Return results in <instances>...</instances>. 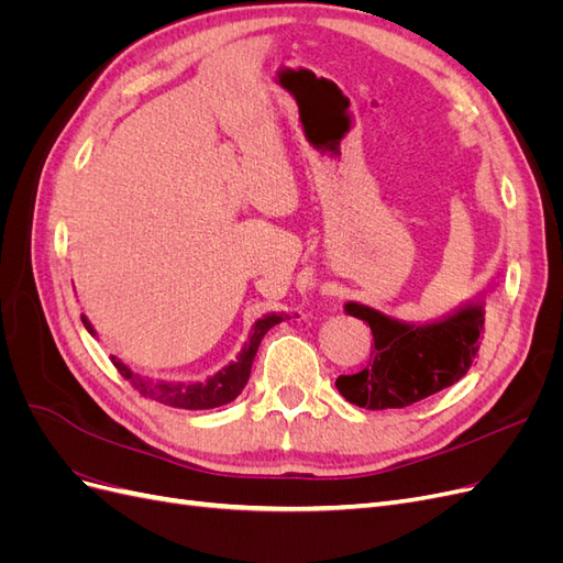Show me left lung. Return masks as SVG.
<instances>
[{"mask_svg": "<svg viewBox=\"0 0 563 563\" xmlns=\"http://www.w3.org/2000/svg\"><path fill=\"white\" fill-rule=\"evenodd\" d=\"M345 312L373 333L371 362L335 387L350 404L371 411L404 408L451 387L470 371L484 333V308L465 305L434 323H406L368 305L347 302Z\"/></svg>", "mask_w": 563, "mask_h": 563, "instance_id": "left-lung-1", "label": "left lung"}]
</instances>
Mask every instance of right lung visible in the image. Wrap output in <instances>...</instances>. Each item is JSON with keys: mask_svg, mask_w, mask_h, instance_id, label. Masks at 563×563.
Masks as SVG:
<instances>
[{"mask_svg": "<svg viewBox=\"0 0 563 563\" xmlns=\"http://www.w3.org/2000/svg\"><path fill=\"white\" fill-rule=\"evenodd\" d=\"M84 327L93 335V327L89 323V319L81 314ZM284 321V314H265L263 319H258L253 323V329L249 333V340L244 343V350L240 352L236 360L225 366L223 371H218L216 376L207 378L203 383H166V380H150L133 373L126 364H122L117 356H110L114 368L122 373V378H126L135 389L141 391L143 397L155 399L159 404L174 406V408H187V411H201V408H216V406H225L232 399H236L242 395L244 385L249 383L251 376V364L253 356L258 352V345L263 335L275 327V323Z\"/></svg>", "mask_w": 563, "mask_h": 563, "instance_id": "obj_1", "label": "right lung"}]
</instances>
